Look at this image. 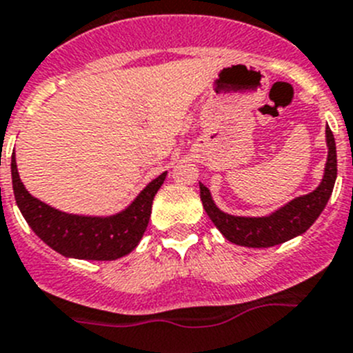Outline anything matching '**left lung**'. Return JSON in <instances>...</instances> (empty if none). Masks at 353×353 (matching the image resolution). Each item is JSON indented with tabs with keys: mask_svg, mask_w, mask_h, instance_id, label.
I'll use <instances>...</instances> for the list:
<instances>
[{
	"mask_svg": "<svg viewBox=\"0 0 353 353\" xmlns=\"http://www.w3.org/2000/svg\"><path fill=\"white\" fill-rule=\"evenodd\" d=\"M325 138H327L329 155L325 163V173L322 183L313 192L296 198L280 208L278 212L271 213L270 216H259V219H248V216H234L221 212L212 201L210 190L203 183L201 201L205 212L212 219L216 229L228 238L231 243L241 245L250 248H266L280 245L290 240L294 236H299L310 229V225L319 219L322 210L327 205L334 189L336 174H338V161H336V143L332 131L325 128Z\"/></svg>",
	"mask_w": 353,
	"mask_h": 353,
	"instance_id": "obj_1",
	"label": "left lung"
}]
</instances>
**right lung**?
Wrapping results in <instances>:
<instances>
[{
    "label": "right lung",
    "mask_w": 353,
    "mask_h": 353,
    "mask_svg": "<svg viewBox=\"0 0 353 353\" xmlns=\"http://www.w3.org/2000/svg\"><path fill=\"white\" fill-rule=\"evenodd\" d=\"M166 173L152 180L124 212L106 219L63 213L38 201L22 185L12 155V183L15 201L29 228L41 240L66 257L89 261H113L134 250L148 225L152 201L163 185Z\"/></svg>",
    "instance_id": "right-lung-1"
}]
</instances>
